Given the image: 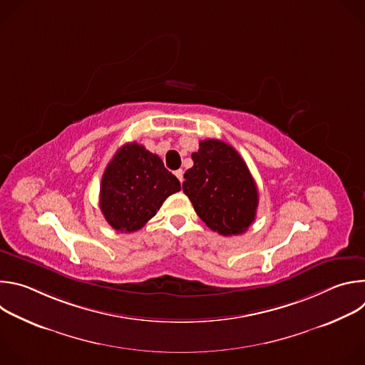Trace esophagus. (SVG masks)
Here are the masks:
<instances>
[{
	"label": "esophagus",
	"mask_w": 365,
	"mask_h": 365,
	"mask_svg": "<svg viewBox=\"0 0 365 365\" xmlns=\"http://www.w3.org/2000/svg\"><path fill=\"white\" fill-rule=\"evenodd\" d=\"M175 176H176V178L180 180V183L183 182V170H182V169L176 170V172H175Z\"/></svg>",
	"instance_id": "esophagus-1"
}]
</instances>
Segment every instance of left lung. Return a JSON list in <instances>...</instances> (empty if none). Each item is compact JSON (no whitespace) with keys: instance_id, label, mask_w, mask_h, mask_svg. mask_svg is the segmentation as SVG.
I'll return each instance as SVG.
<instances>
[{"instance_id":"obj_1","label":"left lung","mask_w":365,"mask_h":365,"mask_svg":"<svg viewBox=\"0 0 365 365\" xmlns=\"http://www.w3.org/2000/svg\"><path fill=\"white\" fill-rule=\"evenodd\" d=\"M192 160L183 192L197 217L225 237L245 232L255 220L258 190L238 151L221 140L207 138L192 153Z\"/></svg>"}]
</instances>
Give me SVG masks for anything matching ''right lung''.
Instances as JSON below:
<instances>
[{"label":"right lung","instance_id":"add662e5","mask_svg":"<svg viewBox=\"0 0 365 365\" xmlns=\"http://www.w3.org/2000/svg\"><path fill=\"white\" fill-rule=\"evenodd\" d=\"M180 182L158 154L137 143L124 144L102 175L99 207L107 222L120 232H134L145 225Z\"/></svg>","mask_w":365,"mask_h":365}]
</instances>
